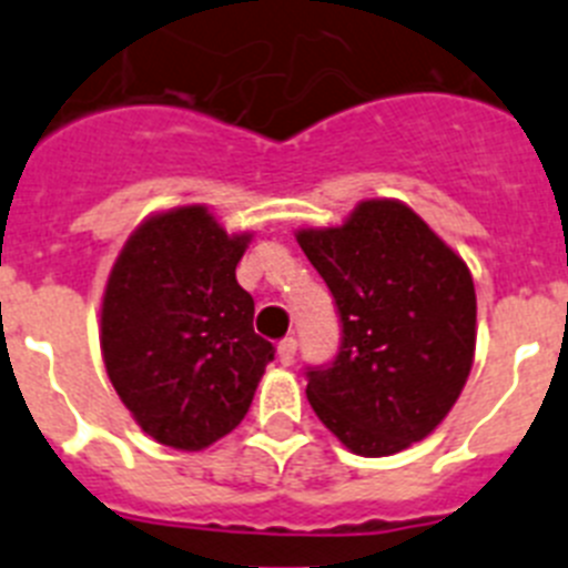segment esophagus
<instances>
[{
    "instance_id": "obj_1",
    "label": "esophagus",
    "mask_w": 568,
    "mask_h": 568,
    "mask_svg": "<svg viewBox=\"0 0 568 568\" xmlns=\"http://www.w3.org/2000/svg\"><path fill=\"white\" fill-rule=\"evenodd\" d=\"M295 349H298V344H295V338H284L278 344V361L284 366H290L295 361Z\"/></svg>"
}]
</instances>
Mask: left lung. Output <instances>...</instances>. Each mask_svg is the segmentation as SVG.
I'll use <instances>...</instances> for the list:
<instances>
[{"label": "left lung", "instance_id": "obj_1", "mask_svg": "<svg viewBox=\"0 0 568 568\" xmlns=\"http://www.w3.org/2000/svg\"><path fill=\"white\" fill-rule=\"evenodd\" d=\"M344 327L307 398L355 455L418 444L449 415L475 361L478 301L466 261L395 199H366L338 227L295 233Z\"/></svg>", "mask_w": 568, "mask_h": 568}]
</instances>
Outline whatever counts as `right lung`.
Wrapping results in <instances>:
<instances>
[{"instance_id": "obj_1", "label": "right lung", "mask_w": 568, "mask_h": 568, "mask_svg": "<svg viewBox=\"0 0 568 568\" xmlns=\"http://www.w3.org/2000/svg\"><path fill=\"white\" fill-rule=\"evenodd\" d=\"M250 239L204 204L170 207L130 233L108 275L99 341L110 384L150 438L182 453L233 433L273 361L235 281Z\"/></svg>"}]
</instances>
